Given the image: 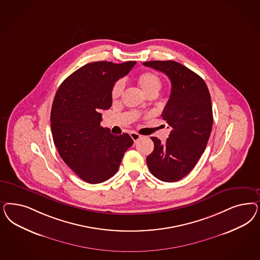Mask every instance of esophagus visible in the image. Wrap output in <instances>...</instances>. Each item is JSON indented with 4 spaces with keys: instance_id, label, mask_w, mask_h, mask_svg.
Wrapping results in <instances>:
<instances>
[{
    "instance_id": "obj_1",
    "label": "esophagus",
    "mask_w": 260,
    "mask_h": 260,
    "mask_svg": "<svg viewBox=\"0 0 260 260\" xmlns=\"http://www.w3.org/2000/svg\"><path fill=\"white\" fill-rule=\"evenodd\" d=\"M130 136H131V138H132V140H133L134 142H138V141L142 138L141 135L138 134V133H136V132H131Z\"/></svg>"
}]
</instances>
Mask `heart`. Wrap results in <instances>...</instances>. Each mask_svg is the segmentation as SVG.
Segmentation results:
<instances>
[{
	"instance_id": "1",
	"label": "heart",
	"mask_w": 260,
	"mask_h": 260,
	"mask_svg": "<svg viewBox=\"0 0 260 260\" xmlns=\"http://www.w3.org/2000/svg\"><path fill=\"white\" fill-rule=\"evenodd\" d=\"M137 83L146 95H149L150 93H158L161 88V80L159 76L153 72H144L141 74L137 77ZM123 88V81L117 80V82L113 85V88L111 90L112 99H118L122 93Z\"/></svg>"
}]
</instances>
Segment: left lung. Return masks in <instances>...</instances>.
Instances as JSON below:
<instances>
[{"mask_svg":"<svg viewBox=\"0 0 260 260\" xmlns=\"http://www.w3.org/2000/svg\"><path fill=\"white\" fill-rule=\"evenodd\" d=\"M168 76L171 93L160 115L171 127L166 143L151 140L154 150L146 158L151 173L162 182H177L186 176L206 149L213 117L210 92L201 76L175 61H148Z\"/></svg>","mask_w":260,"mask_h":260,"instance_id":"1","label":"left lung"}]
</instances>
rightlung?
Returning a JSON list of instances; mask_svg holds the SVG:
<instances>
[{
    "label": "right lung",
    "mask_w": 260,
    "mask_h": 260,
    "mask_svg": "<svg viewBox=\"0 0 260 260\" xmlns=\"http://www.w3.org/2000/svg\"><path fill=\"white\" fill-rule=\"evenodd\" d=\"M135 64H86L68 76L55 93L50 112L53 143L69 168L89 184H100L114 176L134 143L126 133L115 136L103 128L101 112L112 105L113 85Z\"/></svg>",
    "instance_id": "right-lung-1"
}]
</instances>
